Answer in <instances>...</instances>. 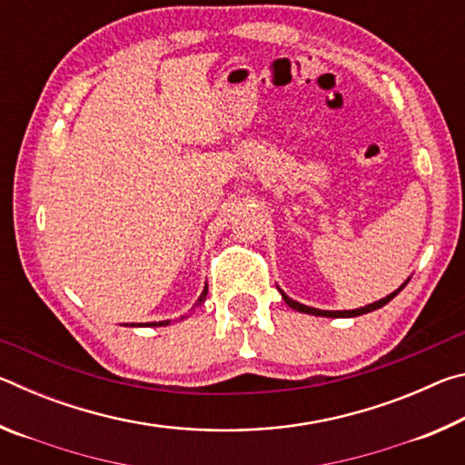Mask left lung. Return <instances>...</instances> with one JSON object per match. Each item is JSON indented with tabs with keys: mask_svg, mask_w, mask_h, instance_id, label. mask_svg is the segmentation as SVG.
<instances>
[{
	"mask_svg": "<svg viewBox=\"0 0 465 465\" xmlns=\"http://www.w3.org/2000/svg\"><path fill=\"white\" fill-rule=\"evenodd\" d=\"M408 282V281H406ZM406 282L400 289H396L393 291V293H390L388 297H383V299H380V302H375V303H369V305H365V308H359V310H344V312H330V310H316V308H310V305H303V303H299V302H295V299H291V297H287L285 293H282L281 291V295H282V299H285V303L289 305V308H293L295 312H302V313H310V316H322V318H355V316H363V313H369V312H373V310H380V308H383L385 303H390L393 297H396L400 291H402L404 287H406Z\"/></svg>",
	"mask_w": 465,
	"mask_h": 465,
	"instance_id": "left-lung-1",
	"label": "left lung"
}]
</instances>
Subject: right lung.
<instances>
[{
    "label": "right lung",
    "mask_w": 465,
    "mask_h": 465,
    "mask_svg": "<svg viewBox=\"0 0 465 465\" xmlns=\"http://www.w3.org/2000/svg\"><path fill=\"white\" fill-rule=\"evenodd\" d=\"M204 295H207V285H204L203 293H201V297H199V302H196V305L204 302ZM168 324H170V320H163V322H145V324H129V326H141V328L149 326V328H152V326H168ZM124 326H127V324H124Z\"/></svg>",
    "instance_id": "obj_1"
}]
</instances>
